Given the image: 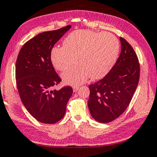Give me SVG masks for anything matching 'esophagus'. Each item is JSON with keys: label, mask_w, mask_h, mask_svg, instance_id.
<instances>
[{"label": "esophagus", "mask_w": 157, "mask_h": 157, "mask_svg": "<svg viewBox=\"0 0 157 157\" xmlns=\"http://www.w3.org/2000/svg\"><path fill=\"white\" fill-rule=\"evenodd\" d=\"M78 86H75V87H73V92H76L78 90Z\"/></svg>", "instance_id": "obj_1"}]
</instances>
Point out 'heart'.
Listing matches in <instances>:
<instances>
[{
    "mask_svg": "<svg viewBox=\"0 0 157 157\" xmlns=\"http://www.w3.org/2000/svg\"><path fill=\"white\" fill-rule=\"evenodd\" d=\"M63 46L51 51V62L59 71H64L73 62L76 64L62 75L63 82L78 86L87 79L103 78L111 71L119 53V40L110 33L78 30L64 38Z\"/></svg>",
    "mask_w": 157,
    "mask_h": 157,
    "instance_id": "1",
    "label": "heart"
}]
</instances>
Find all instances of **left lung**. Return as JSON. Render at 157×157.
Wrapping results in <instances>:
<instances>
[{
	"mask_svg": "<svg viewBox=\"0 0 157 157\" xmlns=\"http://www.w3.org/2000/svg\"><path fill=\"white\" fill-rule=\"evenodd\" d=\"M120 41L121 54L114 66L103 78L89 86V110L100 123L111 122L124 112L138 84V57L127 40L120 37Z\"/></svg>",
	"mask_w": 157,
	"mask_h": 157,
	"instance_id": "8db88e82",
	"label": "left lung"
}]
</instances>
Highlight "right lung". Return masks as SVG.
<instances>
[{
    "mask_svg": "<svg viewBox=\"0 0 157 157\" xmlns=\"http://www.w3.org/2000/svg\"><path fill=\"white\" fill-rule=\"evenodd\" d=\"M71 25L37 35L19 51L16 63V82L23 105L41 123L55 124L65 116L73 94L71 86L52 90L61 82L51 62V51Z\"/></svg>",
    "mask_w": 157,
    "mask_h": 157,
    "instance_id": "add662e5",
    "label": "right lung"
}]
</instances>
